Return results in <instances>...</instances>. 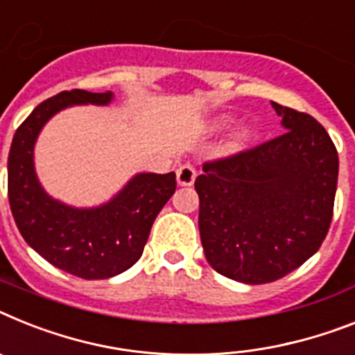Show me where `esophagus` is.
Segmentation results:
<instances>
[{
    "mask_svg": "<svg viewBox=\"0 0 355 355\" xmlns=\"http://www.w3.org/2000/svg\"><path fill=\"white\" fill-rule=\"evenodd\" d=\"M196 171L191 164H180L177 169V180L180 186H191L195 182Z\"/></svg>",
    "mask_w": 355,
    "mask_h": 355,
    "instance_id": "34e87169",
    "label": "esophagus"
}]
</instances>
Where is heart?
Segmentation results:
<instances>
[{
    "label": "heart",
    "instance_id": "1",
    "mask_svg": "<svg viewBox=\"0 0 355 355\" xmlns=\"http://www.w3.org/2000/svg\"><path fill=\"white\" fill-rule=\"evenodd\" d=\"M229 121H231V119L223 117L222 121L218 122V124H220V126H223V124H227ZM251 135H252L251 128H249V126H242V128H238L236 132H234L233 141L236 142V144H243V142H247V141H249V139H251Z\"/></svg>",
    "mask_w": 355,
    "mask_h": 355
}]
</instances>
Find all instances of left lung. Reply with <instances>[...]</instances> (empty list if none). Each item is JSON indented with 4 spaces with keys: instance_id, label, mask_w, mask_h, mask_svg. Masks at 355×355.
<instances>
[{
    "instance_id": "left-lung-1",
    "label": "left lung",
    "mask_w": 355,
    "mask_h": 355,
    "mask_svg": "<svg viewBox=\"0 0 355 355\" xmlns=\"http://www.w3.org/2000/svg\"><path fill=\"white\" fill-rule=\"evenodd\" d=\"M270 104L287 132L205 162L195 180L205 258L247 285L284 278L318 252L338 186V151L327 130L309 113Z\"/></svg>"
}]
</instances>
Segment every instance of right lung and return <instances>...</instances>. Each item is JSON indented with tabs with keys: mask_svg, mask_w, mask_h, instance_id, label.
Here are the masks:
<instances>
[{
	"mask_svg": "<svg viewBox=\"0 0 355 355\" xmlns=\"http://www.w3.org/2000/svg\"><path fill=\"white\" fill-rule=\"evenodd\" d=\"M112 92H61L41 103L16 130L8 153V202L21 236L53 267L85 279H106L139 261L157 214L177 187L175 173H137L95 207H73L44 191L34 166L41 130L61 110L108 106Z\"/></svg>",
	"mask_w": 355,
	"mask_h": 355,
	"instance_id": "obj_1",
	"label": "right lung"
}]
</instances>
